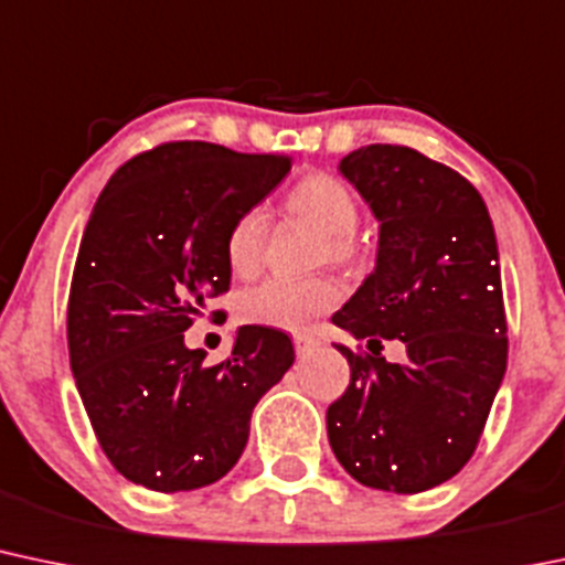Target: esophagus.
I'll list each match as a JSON object with an SVG mask.
<instances>
[{"mask_svg": "<svg viewBox=\"0 0 565 565\" xmlns=\"http://www.w3.org/2000/svg\"><path fill=\"white\" fill-rule=\"evenodd\" d=\"M316 340L308 338V334H297L295 338V349H297V356H311V353L316 351Z\"/></svg>", "mask_w": 565, "mask_h": 565, "instance_id": "1", "label": "esophagus"}]
</instances>
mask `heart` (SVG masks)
Here are the masks:
<instances>
[{
    "mask_svg": "<svg viewBox=\"0 0 565 565\" xmlns=\"http://www.w3.org/2000/svg\"><path fill=\"white\" fill-rule=\"evenodd\" d=\"M284 212L295 222L324 235L321 257L349 259L356 254L353 231L359 227V201L343 179L332 173H308L284 198ZM265 220L257 209L238 214L225 235V259L233 276L249 278L263 259ZM340 300V289L327 278L287 281L270 278L259 287L246 289L235 302V313L244 324L302 330L313 316L330 311Z\"/></svg>",
    "mask_w": 565,
    "mask_h": 565,
    "instance_id": "obj_1",
    "label": "heart"
}]
</instances>
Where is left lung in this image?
I'll list each match as a JSON object with an SVG mask.
<instances>
[{
	"label": "left lung",
	"mask_w": 565,
	"mask_h": 565,
	"mask_svg": "<svg viewBox=\"0 0 565 565\" xmlns=\"http://www.w3.org/2000/svg\"><path fill=\"white\" fill-rule=\"evenodd\" d=\"M338 171L377 220L375 270L332 316L356 340H402L407 359L338 351L351 383L327 411L332 454L377 491L420 493L461 472L507 370L499 246L461 173L399 145L359 147Z\"/></svg>",
	"instance_id": "left-lung-1"
}]
</instances>
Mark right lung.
Instances as JSON below:
<instances>
[{"mask_svg":"<svg viewBox=\"0 0 565 565\" xmlns=\"http://www.w3.org/2000/svg\"><path fill=\"white\" fill-rule=\"evenodd\" d=\"M281 154L171 141L115 171L93 206L70 292V362L104 454L126 480L177 493L235 467L252 411L292 367L289 334L246 324L209 367L184 330L231 289L225 235L281 184Z\"/></svg>","mask_w":565,"mask_h":565,"instance_id":"1","label":"right lung"}]
</instances>
